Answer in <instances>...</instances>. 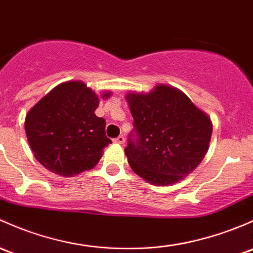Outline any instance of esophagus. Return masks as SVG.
Instances as JSON below:
<instances>
[{"label":"esophagus","instance_id":"34e87169","mask_svg":"<svg viewBox=\"0 0 253 253\" xmlns=\"http://www.w3.org/2000/svg\"><path fill=\"white\" fill-rule=\"evenodd\" d=\"M114 142H115L116 144H124L125 137H124V135H119V137H116L115 139H114Z\"/></svg>","mask_w":253,"mask_h":253}]
</instances>
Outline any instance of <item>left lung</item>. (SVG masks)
Listing matches in <instances>:
<instances>
[{
	"label": "left lung",
	"instance_id": "8db88e82",
	"mask_svg": "<svg viewBox=\"0 0 253 253\" xmlns=\"http://www.w3.org/2000/svg\"><path fill=\"white\" fill-rule=\"evenodd\" d=\"M133 129L125 149L128 164L151 184L177 183L199 166L209 150L210 119L173 87L127 94Z\"/></svg>",
	"mask_w": 253,
	"mask_h": 253
}]
</instances>
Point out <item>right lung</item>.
Segmentation results:
<instances>
[{"mask_svg": "<svg viewBox=\"0 0 253 253\" xmlns=\"http://www.w3.org/2000/svg\"><path fill=\"white\" fill-rule=\"evenodd\" d=\"M98 105L95 93L78 81L60 84L42 98L25 119L36 160L65 177L93 169L111 143L105 134V120L94 114Z\"/></svg>", "mask_w": 253, "mask_h": 253, "instance_id": "1", "label": "right lung"}]
</instances>
